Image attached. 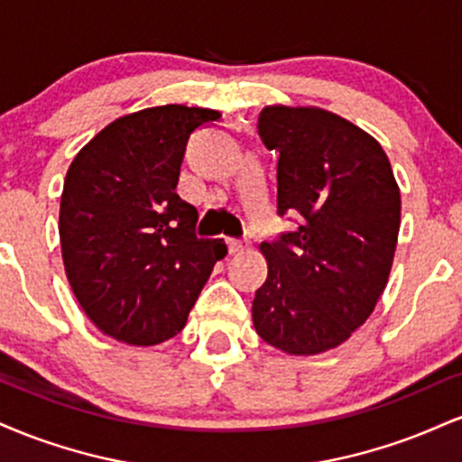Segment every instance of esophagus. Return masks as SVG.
I'll return each mask as SVG.
<instances>
[{
  "label": "esophagus",
  "instance_id": "obj_1",
  "mask_svg": "<svg viewBox=\"0 0 462 462\" xmlns=\"http://www.w3.org/2000/svg\"><path fill=\"white\" fill-rule=\"evenodd\" d=\"M226 243H227V249H230V254H241L243 249L247 247V243H245V241H241V238H232V236H227V238H226Z\"/></svg>",
  "mask_w": 462,
  "mask_h": 462
}]
</instances>
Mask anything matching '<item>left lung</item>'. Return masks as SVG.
I'll return each instance as SVG.
<instances>
[{"mask_svg": "<svg viewBox=\"0 0 462 462\" xmlns=\"http://www.w3.org/2000/svg\"><path fill=\"white\" fill-rule=\"evenodd\" d=\"M258 134L278 152V215L293 232L261 243L267 280L252 301L264 343L315 356L346 343L389 282L400 187L378 141L315 106H264Z\"/></svg>", "mask_w": 462, "mask_h": 462, "instance_id": "8db88e82", "label": "left lung"}]
</instances>
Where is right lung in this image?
I'll list each match as a JSON object with an SVG mask.
<instances>
[{
    "label": "right lung",
    "mask_w": 462,
    "mask_h": 462,
    "mask_svg": "<svg viewBox=\"0 0 462 462\" xmlns=\"http://www.w3.org/2000/svg\"><path fill=\"white\" fill-rule=\"evenodd\" d=\"M221 113L182 104L119 116L69 167L60 198L67 280L104 334L150 347L187 326L221 238H198V210L176 193L189 136Z\"/></svg>",
    "instance_id": "1"
}]
</instances>
